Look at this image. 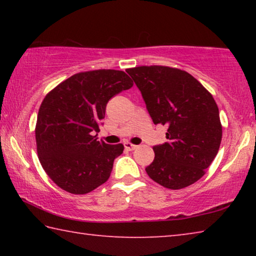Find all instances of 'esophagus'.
<instances>
[{
	"label": "esophagus",
	"mask_w": 256,
	"mask_h": 256,
	"mask_svg": "<svg viewBox=\"0 0 256 256\" xmlns=\"http://www.w3.org/2000/svg\"><path fill=\"white\" fill-rule=\"evenodd\" d=\"M124 148H125V150H128V151H132V150H136L138 148V146L130 144V142H125Z\"/></svg>",
	"instance_id": "1"
}]
</instances>
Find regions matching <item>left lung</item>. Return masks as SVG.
Listing matches in <instances>:
<instances>
[{
  "label": "left lung",
  "instance_id": "8db88e82",
  "mask_svg": "<svg viewBox=\"0 0 256 256\" xmlns=\"http://www.w3.org/2000/svg\"><path fill=\"white\" fill-rule=\"evenodd\" d=\"M154 124L167 125L168 142L154 146L146 168L156 183L170 190L192 185L206 174L222 138L212 94L183 70L151 66L128 68Z\"/></svg>",
  "mask_w": 256,
  "mask_h": 256
}]
</instances>
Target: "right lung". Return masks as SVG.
<instances>
[{
	"label": "right lung",
	"mask_w": 256,
	"mask_h": 256,
	"mask_svg": "<svg viewBox=\"0 0 256 256\" xmlns=\"http://www.w3.org/2000/svg\"><path fill=\"white\" fill-rule=\"evenodd\" d=\"M132 86L123 71L94 70L76 73L46 94L34 130L37 154L60 188L86 194L110 178L124 146L98 141L94 133L99 132L108 100Z\"/></svg>",
	"instance_id": "obj_1"
}]
</instances>
